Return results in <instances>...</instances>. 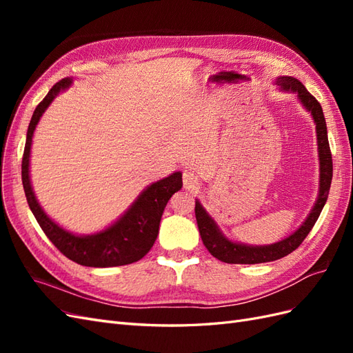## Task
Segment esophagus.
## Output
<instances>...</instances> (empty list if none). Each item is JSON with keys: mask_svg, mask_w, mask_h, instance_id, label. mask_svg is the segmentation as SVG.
<instances>
[{"mask_svg": "<svg viewBox=\"0 0 353 353\" xmlns=\"http://www.w3.org/2000/svg\"><path fill=\"white\" fill-rule=\"evenodd\" d=\"M183 183H184L185 190H188V191H196L200 187V181L193 170H184Z\"/></svg>", "mask_w": 353, "mask_h": 353, "instance_id": "34e87169", "label": "esophagus"}]
</instances>
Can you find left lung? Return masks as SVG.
<instances>
[{"mask_svg":"<svg viewBox=\"0 0 353 353\" xmlns=\"http://www.w3.org/2000/svg\"><path fill=\"white\" fill-rule=\"evenodd\" d=\"M276 83L281 85V88L285 91H293L297 94V97L301 99L302 104L311 112L314 116V121L316 123V138H318V152H319V170H321V179H319V196L315 203L314 209L309 213L306 221L302 223V227L299 228L290 237H287L283 241H279L271 245H244L237 244L227 240L219 232L216 223L208 215L206 210L201 208L199 201H196V219L197 227L200 231V237L203 244L206 245V249L212 256H215L216 259L225 262V263H263L281 259L284 256L290 254L293 250H296L302 241L306 239V236L314 228L315 222L319 218L325 201L328 199V191L331 185V178H333V159H331L328 137H327V125L324 119V113L321 104L314 95L309 92L302 82H299L296 78L292 77H281L276 81Z\"/></svg>","mask_w":353,"mask_h":353,"instance_id":"8db88e82","label":"left lung"}]
</instances>
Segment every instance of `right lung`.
<instances>
[{
	"mask_svg": "<svg viewBox=\"0 0 353 353\" xmlns=\"http://www.w3.org/2000/svg\"><path fill=\"white\" fill-rule=\"evenodd\" d=\"M70 82L72 81L68 78L57 82L48 91L44 100L37 105L34 114H32L22 159V183L28 205L48 240L70 261L83 266H94V268L134 263L143 259L153 248L166 203L183 187V175L181 172H175L152 184L143 191L131 209L119 221L103 232L95 234V236H74V234L65 231L52 222L41 209L34 196V191H32L29 181V154L32 135H34L39 117L46 112L50 103L54 100L56 95L61 90H66Z\"/></svg>",
	"mask_w": 353,
	"mask_h": 353,
	"instance_id": "add662e5",
	"label": "right lung"
}]
</instances>
